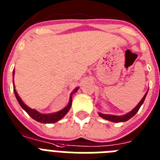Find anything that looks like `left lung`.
<instances>
[{
    "mask_svg": "<svg viewBox=\"0 0 160 160\" xmlns=\"http://www.w3.org/2000/svg\"><path fill=\"white\" fill-rule=\"evenodd\" d=\"M146 95H147V92L145 93V95L143 98H142V100H140V102L138 104L135 108H134L132 111H130L129 113L128 114H124V115H122V116H115V115H110V114H101V113H99V115H100L101 118L103 119H105L107 120H109V121H112V122H115V123H119V122H124V121H127L128 119H129L130 118L134 116V114H136L137 112L139 111V108L140 106L142 105V104L144 103V99L146 97Z\"/></svg>",
    "mask_w": 160,
    "mask_h": 160,
    "instance_id": "obj_1",
    "label": "left lung"
}]
</instances>
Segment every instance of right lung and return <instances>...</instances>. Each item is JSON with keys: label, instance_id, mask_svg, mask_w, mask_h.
Masks as SVG:
<instances>
[{"label": "right lung", "instance_id": "right-lung-1", "mask_svg": "<svg viewBox=\"0 0 160 160\" xmlns=\"http://www.w3.org/2000/svg\"><path fill=\"white\" fill-rule=\"evenodd\" d=\"M13 75H14V71H13ZM78 88H76L75 90H74V92L75 93L77 91ZM14 92H15V95H16V99L18 100L19 104L21 105L22 108H23L26 111V113L30 115V116L34 119L35 120L38 122H41V123H44V124H46V123H55V122L58 121V120H60V119H62L63 117L65 116V114H67V112L69 111V109H70V107H71V103H72V97H71V95H70V102L68 104V105L65 108L62 109V110H60L59 112H56V113H54V114H41V113H39L35 109H32L31 108H29L28 106H26L23 102H22V100H21V98L19 97L18 94L16 93V90H14ZM72 93V94H73ZM71 94V95H72Z\"/></svg>", "mask_w": 160, "mask_h": 160}]
</instances>
